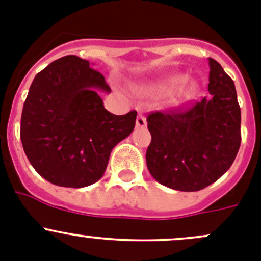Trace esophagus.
<instances>
[{"label": "esophagus", "instance_id": "34e87169", "mask_svg": "<svg viewBox=\"0 0 261 261\" xmlns=\"http://www.w3.org/2000/svg\"><path fill=\"white\" fill-rule=\"evenodd\" d=\"M136 125L138 126V128H143V126H146V118L143 114H140V115L137 116V120H136Z\"/></svg>", "mask_w": 261, "mask_h": 261}]
</instances>
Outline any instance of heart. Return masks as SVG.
<instances>
[{
  "label": "heart",
  "mask_w": 261,
  "mask_h": 261,
  "mask_svg": "<svg viewBox=\"0 0 261 261\" xmlns=\"http://www.w3.org/2000/svg\"><path fill=\"white\" fill-rule=\"evenodd\" d=\"M182 76H170L169 79H166L165 82H161V83L156 84L155 87H153V91L156 92H163V91H168V89L173 88V87L177 86L178 83H180V81H182Z\"/></svg>",
  "instance_id": "b5f03b06"
}]
</instances>
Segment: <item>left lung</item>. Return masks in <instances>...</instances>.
<instances>
[{
    "label": "left lung",
    "instance_id": "8db88e82",
    "mask_svg": "<svg viewBox=\"0 0 261 261\" xmlns=\"http://www.w3.org/2000/svg\"><path fill=\"white\" fill-rule=\"evenodd\" d=\"M210 98L147 116L146 163L161 185L195 192L219 179L241 145V109L232 78L209 58Z\"/></svg>",
    "mask_w": 261,
    "mask_h": 261
}]
</instances>
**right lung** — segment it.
<instances>
[{
	"label": "right lung",
	"mask_w": 261,
	"mask_h": 261,
	"mask_svg": "<svg viewBox=\"0 0 261 261\" xmlns=\"http://www.w3.org/2000/svg\"><path fill=\"white\" fill-rule=\"evenodd\" d=\"M98 91L111 92L100 71L69 55L36 75L23 106L20 140L36 172L52 185L97 182L111 150L132 133L137 111L114 115Z\"/></svg>",
	"instance_id": "right-lung-1"
}]
</instances>
